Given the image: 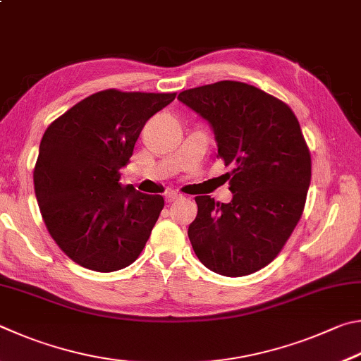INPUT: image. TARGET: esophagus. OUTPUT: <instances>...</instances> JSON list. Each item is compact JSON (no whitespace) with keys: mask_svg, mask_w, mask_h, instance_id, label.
Here are the masks:
<instances>
[{"mask_svg":"<svg viewBox=\"0 0 361 361\" xmlns=\"http://www.w3.org/2000/svg\"><path fill=\"white\" fill-rule=\"evenodd\" d=\"M164 198H166V203H173V201L180 198V193H177V192H166V193H164Z\"/></svg>","mask_w":361,"mask_h":361,"instance_id":"obj_1","label":"esophagus"}]
</instances>
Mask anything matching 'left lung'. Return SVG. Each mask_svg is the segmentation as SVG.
I'll return each instance as SVG.
<instances>
[{
  "mask_svg": "<svg viewBox=\"0 0 361 361\" xmlns=\"http://www.w3.org/2000/svg\"><path fill=\"white\" fill-rule=\"evenodd\" d=\"M177 99L207 120L216 157L231 166L230 203L195 198V254L217 274L255 273L277 257L305 209L311 154L298 118L281 99L236 80L190 88Z\"/></svg>",
  "mask_w": 361,
  "mask_h": 361,
  "instance_id": "left-lung-1",
  "label": "left lung"
}]
</instances>
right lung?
<instances>
[{
	"instance_id": "1",
	"label": "right lung",
	"mask_w": 361,
	"mask_h": 361,
	"mask_svg": "<svg viewBox=\"0 0 361 361\" xmlns=\"http://www.w3.org/2000/svg\"><path fill=\"white\" fill-rule=\"evenodd\" d=\"M176 93H93L44 133L33 173L50 236L80 267L112 273L141 254L164 206L161 195L120 184L147 120Z\"/></svg>"
}]
</instances>
